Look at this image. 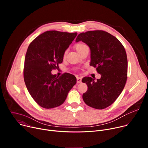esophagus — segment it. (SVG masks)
<instances>
[{
  "mask_svg": "<svg viewBox=\"0 0 148 148\" xmlns=\"http://www.w3.org/2000/svg\"><path fill=\"white\" fill-rule=\"evenodd\" d=\"M81 80H82L81 78H80V77H77V82L78 84L81 83Z\"/></svg>",
  "mask_w": 148,
  "mask_h": 148,
  "instance_id": "34e87169",
  "label": "esophagus"
}]
</instances>
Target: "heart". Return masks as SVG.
I'll return each instance as SVG.
<instances>
[{
  "label": "heart",
  "instance_id": "heart-1",
  "mask_svg": "<svg viewBox=\"0 0 148 148\" xmlns=\"http://www.w3.org/2000/svg\"><path fill=\"white\" fill-rule=\"evenodd\" d=\"M74 47H75V50H77V51L78 53V52H79L80 51H81L83 49L86 48V47H87V46L86 45H84V43H79L76 44ZM66 54H67V51H65V53H64V56H64V57H66Z\"/></svg>",
  "mask_w": 148,
  "mask_h": 148
}]
</instances>
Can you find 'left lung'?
<instances>
[{"instance_id":"8db88e82","label":"left lung","mask_w":148,"mask_h":148,"mask_svg":"<svg viewBox=\"0 0 148 148\" xmlns=\"http://www.w3.org/2000/svg\"><path fill=\"white\" fill-rule=\"evenodd\" d=\"M79 41L89 46L90 66L101 75L97 81L91 77L82 78L88 86L83 100L93 108L104 109L115 102L125 86L128 69L125 50L118 38L103 30L81 33L75 40Z\"/></svg>"}]
</instances>
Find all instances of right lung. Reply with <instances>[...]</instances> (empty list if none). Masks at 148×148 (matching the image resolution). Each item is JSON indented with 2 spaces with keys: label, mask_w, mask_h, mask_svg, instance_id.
Returning a JSON list of instances; mask_svg holds the SVG:
<instances>
[{
  "label": "right lung",
  "mask_w": 148,
  "mask_h": 148,
  "mask_svg": "<svg viewBox=\"0 0 148 148\" xmlns=\"http://www.w3.org/2000/svg\"><path fill=\"white\" fill-rule=\"evenodd\" d=\"M56 30L37 36L29 46L23 70L26 86L32 97L40 107H57L65 101L76 84L75 77L69 73L60 77L51 74L62 62L65 51L77 36Z\"/></svg>",
  "instance_id": "1"
}]
</instances>
